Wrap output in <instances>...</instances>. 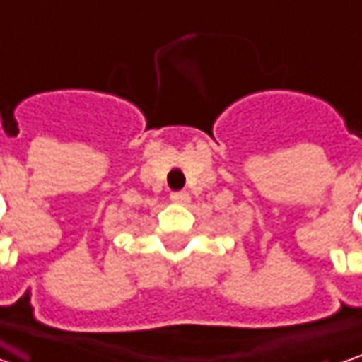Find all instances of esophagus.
<instances>
[{
	"mask_svg": "<svg viewBox=\"0 0 362 362\" xmlns=\"http://www.w3.org/2000/svg\"><path fill=\"white\" fill-rule=\"evenodd\" d=\"M171 202L179 203V205H187L191 202L187 191H177V193H171Z\"/></svg>",
	"mask_w": 362,
	"mask_h": 362,
	"instance_id": "obj_1",
	"label": "esophagus"
}]
</instances>
